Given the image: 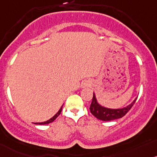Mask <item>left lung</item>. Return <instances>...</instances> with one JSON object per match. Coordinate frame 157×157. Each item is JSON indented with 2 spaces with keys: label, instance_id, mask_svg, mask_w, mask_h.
<instances>
[{
  "label": "left lung",
  "instance_id": "1",
  "mask_svg": "<svg viewBox=\"0 0 157 157\" xmlns=\"http://www.w3.org/2000/svg\"><path fill=\"white\" fill-rule=\"evenodd\" d=\"M136 99L137 98H135L130 105H127L126 107H124V108L111 109L101 105L97 100L95 94L93 93L92 101H91V106H90V111H91V114H93L98 120L103 121H113V120L119 119V118L124 117L131 109V107L133 106Z\"/></svg>",
  "mask_w": 157,
  "mask_h": 157
}]
</instances>
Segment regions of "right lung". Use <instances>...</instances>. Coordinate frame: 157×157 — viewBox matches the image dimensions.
I'll use <instances>...</instances> for the list:
<instances>
[{"label": "right lung", "instance_id": "right-lung-1", "mask_svg": "<svg viewBox=\"0 0 157 157\" xmlns=\"http://www.w3.org/2000/svg\"><path fill=\"white\" fill-rule=\"evenodd\" d=\"M62 109H63V106H62L61 108H60V109H59V111H58L57 113H56V115L54 116V117H52V118H51V119H49L48 121H44V122H41V123H34V124H50V123L53 122V121H54L55 120H56V118H57V117H59V115H60V113H61V112H62Z\"/></svg>", "mask_w": 157, "mask_h": 157}]
</instances>
